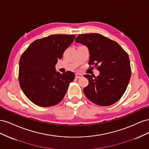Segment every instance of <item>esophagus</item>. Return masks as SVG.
Segmentation results:
<instances>
[{
  "instance_id": "obj_1",
  "label": "esophagus",
  "mask_w": 149,
  "mask_h": 149,
  "mask_svg": "<svg viewBox=\"0 0 149 149\" xmlns=\"http://www.w3.org/2000/svg\"><path fill=\"white\" fill-rule=\"evenodd\" d=\"M75 76H76V78H81L83 77V75L81 74H79V73H76L75 74Z\"/></svg>"
}]
</instances>
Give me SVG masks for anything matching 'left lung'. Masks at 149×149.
Returning <instances> with one entry per match:
<instances>
[{
    "label": "left lung",
    "mask_w": 149,
    "mask_h": 149,
    "mask_svg": "<svg viewBox=\"0 0 149 149\" xmlns=\"http://www.w3.org/2000/svg\"><path fill=\"white\" fill-rule=\"evenodd\" d=\"M75 42L87 47L88 64L99 65L100 72L94 79L89 74L84 76L89 81L83 89L86 96L97 105L113 104L123 96L129 83L131 69L128 54L118 43L99 33L79 35Z\"/></svg>",
    "instance_id": "obj_1"
}]
</instances>
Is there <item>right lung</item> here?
<instances>
[{"instance_id":"1","label":"right lung","mask_w":149,"mask_h":149,"mask_svg":"<svg viewBox=\"0 0 149 149\" xmlns=\"http://www.w3.org/2000/svg\"><path fill=\"white\" fill-rule=\"evenodd\" d=\"M75 38L74 35H52L35 40L22 54L19 80L25 95L41 107L55 106L63 99L75 78L71 71L56 72L58 60Z\"/></svg>"}]
</instances>
